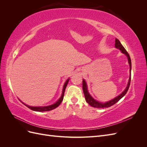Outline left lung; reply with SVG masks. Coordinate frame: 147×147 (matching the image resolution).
<instances>
[{
	"instance_id": "obj_1",
	"label": "left lung",
	"mask_w": 147,
	"mask_h": 147,
	"mask_svg": "<svg viewBox=\"0 0 147 147\" xmlns=\"http://www.w3.org/2000/svg\"><path fill=\"white\" fill-rule=\"evenodd\" d=\"M115 46L117 48H118L119 50L121 51V53H123V54L126 55L127 59H128V63H129V67H130V75H129V79L127 87L126 88L125 90H124V91L121 93V94H119V96H118L117 97H115V98H114L112 100H110L109 102H105V103H102V102L97 101V100H96L95 99L92 98V96L90 94V93L88 92L87 84H86V83L85 80H83V90L84 97H85L86 101L91 107H95V108H107V107H110L112 106L113 105L115 104L117 102H118L120 99H121L122 97L126 94L127 91H128V89H129V88L130 83H131V57L129 56V55L128 53L127 52V51L125 50V48L123 47V46L121 45V43H120V42L119 41V40L117 39V38H115Z\"/></svg>"
}]
</instances>
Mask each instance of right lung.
<instances>
[{
    "mask_svg": "<svg viewBox=\"0 0 147 147\" xmlns=\"http://www.w3.org/2000/svg\"><path fill=\"white\" fill-rule=\"evenodd\" d=\"M69 78H68L66 82H65L64 83V87H63V93H62V95L61 96L60 98L59 99V100H57L56 103L53 104L51 105H48V106H44V107H31V106H29V105H28L26 104H24L23 102H21L23 103V104H24L26 107H28L29 109H30V110H34V111H37V112H46V111H50V110H52L53 109H56V107H58L60 104L62 102V101H63V98H64V92H65V88H66V86L68 84V82H69Z\"/></svg>",
    "mask_w": 147,
    "mask_h": 147,
    "instance_id": "1",
    "label": "right lung"
}]
</instances>
